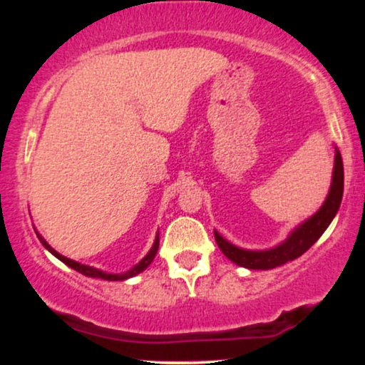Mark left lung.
<instances>
[{
  "label": "left lung",
  "mask_w": 365,
  "mask_h": 365,
  "mask_svg": "<svg viewBox=\"0 0 365 365\" xmlns=\"http://www.w3.org/2000/svg\"><path fill=\"white\" fill-rule=\"evenodd\" d=\"M344 192V166L342 158L339 149L336 148V158H334V173H332V184L329 189V194L324 201L322 207L319 211L306 219L301 226H297L294 231L289 234L286 241L279 244V246L272 249H266V251H247V249L237 247L226 241L221 234L214 231V237L219 249H221L224 256L231 259L237 266L247 267V269H274L277 266H282L289 261H294L299 256H302L319 237L322 236L324 231L332 222L334 216H336L339 207H341Z\"/></svg>",
  "instance_id": "8db88e82"
}]
</instances>
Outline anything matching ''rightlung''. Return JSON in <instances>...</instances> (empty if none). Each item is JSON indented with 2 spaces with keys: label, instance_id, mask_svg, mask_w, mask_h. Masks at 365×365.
Segmentation results:
<instances>
[{
  "label": "right lung",
  "instance_id": "right-lung-1",
  "mask_svg": "<svg viewBox=\"0 0 365 365\" xmlns=\"http://www.w3.org/2000/svg\"><path fill=\"white\" fill-rule=\"evenodd\" d=\"M34 231H36V229H34ZM36 236H38L39 241H41L43 246L46 247L48 251L51 252L54 257H58L59 261H63L64 264H66V266L74 269V271L84 274V276H88V277H98V279H104V281H124V279H129V277L136 276V274H139V272H143L144 269H146V267L149 266V264L153 262V259L156 257V252H158V247H159V232H158V234H156V239H154V244H153L151 251H149V252L146 254V256H144V257L141 259V261H139V262L136 264V266H134L133 269H129V271H126V272H121V274H108V272H104V271H99V269H96V267L84 266V264H79V262H76V261H73V259H68V257L61 256V254L54 251V249H53L51 246H49V244H48L46 241H44V237H43L41 234H39L38 231H36Z\"/></svg>",
  "mask_w": 365,
  "mask_h": 365
}]
</instances>
